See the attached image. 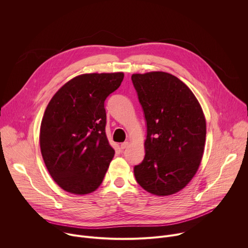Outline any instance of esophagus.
Instances as JSON below:
<instances>
[{"label":"esophagus","instance_id":"34e87169","mask_svg":"<svg viewBox=\"0 0 248 248\" xmlns=\"http://www.w3.org/2000/svg\"><path fill=\"white\" fill-rule=\"evenodd\" d=\"M128 145H129V142H128V141H124V143H122V144H121V149H122V150H124V149H126V148L128 147Z\"/></svg>","mask_w":248,"mask_h":248}]
</instances>
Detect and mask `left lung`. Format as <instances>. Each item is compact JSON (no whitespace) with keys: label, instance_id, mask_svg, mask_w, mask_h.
Segmentation results:
<instances>
[{"label":"left lung","instance_id":"obj_1","mask_svg":"<svg viewBox=\"0 0 248 248\" xmlns=\"http://www.w3.org/2000/svg\"><path fill=\"white\" fill-rule=\"evenodd\" d=\"M147 126L145 157L133 171L146 191L170 195L183 189L200 165L206 121L192 91L163 72L131 76Z\"/></svg>","mask_w":248,"mask_h":248}]
</instances>
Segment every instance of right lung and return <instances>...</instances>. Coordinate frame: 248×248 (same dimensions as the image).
I'll return each mask as SVG.
<instances>
[{"instance_id": "1", "label": "right lung", "mask_w": 248, "mask_h": 248, "mask_svg": "<svg viewBox=\"0 0 248 248\" xmlns=\"http://www.w3.org/2000/svg\"><path fill=\"white\" fill-rule=\"evenodd\" d=\"M123 79V73L81 75L49 102L40 148L48 171L63 190L87 194L102 184L115 155L105 131L104 104Z\"/></svg>"}]
</instances>
